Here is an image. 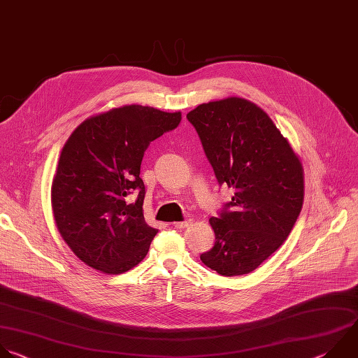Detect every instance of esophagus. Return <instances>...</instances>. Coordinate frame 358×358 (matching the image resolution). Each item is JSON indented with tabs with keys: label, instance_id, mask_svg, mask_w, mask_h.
I'll list each match as a JSON object with an SVG mask.
<instances>
[{
	"label": "esophagus",
	"instance_id": "esophagus-1",
	"mask_svg": "<svg viewBox=\"0 0 358 358\" xmlns=\"http://www.w3.org/2000/svg\"><path fill=\"white\" fill-rule=\"evenodd\" d=\"M191 223H192V220H191V219H187V220H182V222H174L173 226H174L176 229H185V227H188Z\"/></svg>",
	"mask_w": 358,
	"mask_h": 358
}]
</instances>
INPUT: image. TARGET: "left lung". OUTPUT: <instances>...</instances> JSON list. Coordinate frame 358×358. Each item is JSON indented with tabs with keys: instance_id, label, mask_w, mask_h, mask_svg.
Instances as JSON below:
<instances>
[{
	"instance_id": "left-lung-1",
	"label": "left lung",
	"mask_w": 358,
	"mask_h": 358,
	"mask_svg": "<svg viewBox=\"0 0 358 358\" xmlns=\"http://www.w3.org/2000/svg\"><path fill=\"white\" fill-rule=\"evenodd\" d=\"M217 182L231 201L209 223L215 245L202 263L224 277L255 271L291 233L303 203V169L288 141L256 103L229 96L187 113Z\"/></svg>"
}]
</instances>
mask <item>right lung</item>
Masks as SVG:
<instances>
[{
	"mask_svg": "<svg viewBox=\"0 0 358 358\" xmlns=\"http://www.w3.org/2000/svg\"><path fill=\"white\" fill-rule=\"evenodd\" d=\"M180 121L181 112L125 105L85 119L66 142L52 208L63 241L87 266L122 274L146 257L159 230L143 216L141 164L150 142Z\"/></svg>",
	"mask_w": 358,
	"mask_h": 358,
	"instance_id": "right-lung-1",
	"label": "right lung"
}]
</instances>
